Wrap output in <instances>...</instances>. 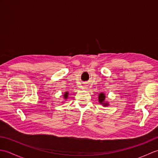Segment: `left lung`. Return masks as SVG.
<instances>
[{
  "instance_id": "left-lung-1",
  "label": "left lung",
  "mask_w": 158,
  "mask_h": 158,
  "mask_svg": "<svg viewBox=\"0 0 158 158\" xmlns=\"http://www.w3.org/2000/svg\"><path fill=\"white\" fill-rule=\"evenodd\" d=\"M105 98H106V96L105 95V94L100 93L98 96V101L103 106H108L109 104L107 103L106 101H105Z\"/></svg>"
}]
</instances>
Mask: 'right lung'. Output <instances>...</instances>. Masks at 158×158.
<instances>
[{"label": "right lung", "mask_w": 158, "mask_h": 158, "mask_svg": "<svg viewBox=\"0 0 158 158\" xmlns=\"http://www.w3.org/2000/svg\"><path fill=\"white\" fill-rule=\"evenodd\" d=\"M68 96H69V92H66L64 94V98L66 99L67 98H68Z\"/></svg>", "instance_id": "1"}]
</instances>
